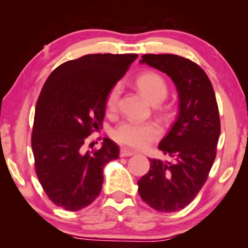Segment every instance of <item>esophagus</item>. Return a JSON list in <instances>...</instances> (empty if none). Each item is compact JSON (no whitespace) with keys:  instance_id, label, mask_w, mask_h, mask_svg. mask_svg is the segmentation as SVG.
Wrapping results in <instances>:
<instances>
[{"instance_id":"1","label":"esophagus","mask_w":248,"mask_h":248,"mask_svg":"<svg viewBox=\"0 0 248 248\" xmlns=\"http://www.w3.org/2000/svg\"><path fill=\"white\" fill-rule=\"evenodd\" d=\"M135 154V152L134 150H130L128 149V148H121L120 149V156L121 157H126V156H132Z\"/></svg>"}]
</instances>
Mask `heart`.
Here are the masks:
<instances>
[{"label": "heart", "mask_w": 248, "mask_h": 248, "mask_svg": "<svg viewBox=\"0 0 248 248\" xmlns=\"http://www.w3.org/2000/svg\"><path fill=\"white\" fill-rule=\"evenodd\" d=\"M136 85L148 100L154 105L160 104L166 99L168 93L167 82L157 73H144L136 79ZM120 90V85L115 84L108 92L106 106L109 112H114L118 107ZM160 134V127L155 122L127 119L114 128L112 136L119 143L140 149L156 140Z\"/></svg>", "instance_id": "b5f03b06"}]
</instances>
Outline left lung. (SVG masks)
Returning a JSON list of instances; mask_svg holds the SVG:
<instances>
[{"instance_id":"8db88e82","label":"left lung","mask_w":248,"mask_h":248,"mask_svg":"<svg viewBox=\"0 0 248 248\" xmlns=\"http://www.w3.org/2000/svg\"><path fill=\"white\" fill-rule=\"evenodd\" d=\"M141 62L167 73L178 92V114L158 144L171 162L150 158L138 182L143 202L156 211L175 212L193 201L206 182L217 154L220 119L215 91L199 65L176 55H143Z\"/></svg>"}]
</instances>
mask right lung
<instances>
[{
    "instance_id": "add662e5",
    "label": "right lung",
    "mask_w": 248,
    "mask_h": 248,
    "mask_svg": "<svg viewBox=\"0 0 248 248\" xmlns=\"http://www.w3.org/2000/svg\"><path fill=\"white\" fill-rule=\"evenodd\" d=\"M138 58L135 53H96L62 62L51 72L36 104L31 147L39 183L50 201L78 211L100 195L108 162L119 146L104 139L85 152L88 135L102 126L109 90Z\"/></svg>"
}]
</instances>
